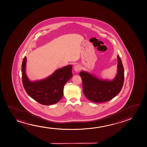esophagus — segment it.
Segmentation results:
<instances>
[{
  "label": "esophagus",
  "mask_w": 147,
  "mask_h": 147,
  "mask_svg": "<svg viewBox=\"0 0 147 147\" xmlns=\"http://www.w3.org/2000/svg\"><path fill=\"white\" fill-rule=\"evenodd\" d=\"M80 68L81 67H80V66L79 65H76L74 67V70H75V71L79 72V70L80 69Z\"/></svg>",
  "instance_id": "1"
}]
</instances>
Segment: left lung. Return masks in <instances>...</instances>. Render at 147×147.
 <instances>
[{
	"label": "left lung",
	"instance_id": "1",
	"mask_svg": "<svg viewBox=\"0 0 147 147\" xmlns=\"http://www.w3.org/2000/svg\"><path fill=\"white\" fill-rule=\"evenodd\" d=\"M117 73L112 81L97 78L88 72H80L83 82V91L89 100L95 103L109 101L119 93L124 82V72L122 61L117 55Z\"/></svg>",
	"mask_w": 147,
	"mask_h": 147
}]
</instances>
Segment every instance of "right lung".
I'll return each instance as SVG.
<instances>
[{
	"label": "right lung",
	"instance_id": "add662e5",
	"mask_svg": "<svg viewBox=\"0 0 147 147\" xmlns=\"http://www.w3.org/2000/svg\"><path fill=\"white\" fill-rule=\"evenodd\" d=\"M26 61L25 56L22 65V75L23 86L27 94L44 105H50L59 101L63 95L64 85L72 77V65H68L58 69L46 79L31 82L26 74Z\"/></svg>",
	"mask_w": 147,
	"mask_h": 147
}]
</instances>
